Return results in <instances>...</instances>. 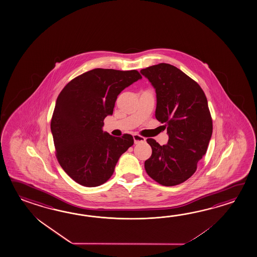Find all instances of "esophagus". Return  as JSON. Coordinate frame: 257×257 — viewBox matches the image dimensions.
<instances>
[{
    "instance_id": "esophagus-1",
    "label": "esophagus",
    "mask_w": 257,
    "mask_h": 257,
    "mask_svg": "<svg viewBox=\"0 0 257 257\" xmlns=\"http://www.w3.org/2000/svg\"><path fill=\"white\" fill-rule=\"evenodd\" d=\"M133 137H134L135 144H139V143L146 142V138H145V137H141V136H139V135H137V134H135Z\"/></svg>"
}]
</instances>
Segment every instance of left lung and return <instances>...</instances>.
Returning <instances> with one entry per match:
<instances>
[{"mask_svg":"<svg viewBox=\"0 0 257 257\" xmlns=\"http://www.w3.org/2000/svg\"><path fill=\"white\" fill-rule=\"evenodd\" d=\"M140 72L156 89V118L165 123L169 137L164 146L147 139L152 156L145 162L146 171L163 186L183 183L195 173L212 135V119L204 91L170 64H158Z\"/></svg>","mask_w":257,"mask_h":257,"instance_id":"1","label":"left lung"}]
</instances>
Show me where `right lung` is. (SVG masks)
Segmentation results:
<instances>
[{"mask_svg":"<svg viewBox=\"0 0 257 257\" xmlns=\"http://www.w3.org/2000/svg\"><path fill=\"white\" fill-rule=\"evenodd\" d=\"M142 79L137 70L94 68L69 81L58 95L51 119L56 157L64 171L84 187L105 183L131 135L114 137L102 131L121 90Z\"/></svg>","mask_w":257,"mask_h":257,"instance_id":"obj_1","label":"right lung"}]
</instances>
